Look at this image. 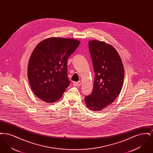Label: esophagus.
<instances>
[{
	"label": "esophagus",
	"mask_w": 153,
	"mask_h": 153,
	"mask_svg": "<svg viewBox=\"0 0 153 153\" xmlns=\"http://www.w3.org/2000/svg\"><path fill=\"white\" fill-rule=\"evenodd\" d=\"M73 85L75 87H79L81 85V82L80 81H78V82H73Z\"/></svg>",
	"instance_id": "34e87169"
}]
</instances>
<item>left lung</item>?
<instances>
[{
  "label": "left lung",
  "mask_w": 153,
  "mask_h": 153,
  "mask_svg": "<svg viewBox=\"0 0 153 153\" xmlns=\"http://www.w3.org/2000/svg\"><path fill=\"white\" fill-rule=\"evenodd\" d=\"M89 49L95 73L92 92L85 97L87 107L100 111L115 101L123 84L122 59L111 45L97 40L89 41Z\"/></svg>",
  "instance_id": "1"
}]
</instances>
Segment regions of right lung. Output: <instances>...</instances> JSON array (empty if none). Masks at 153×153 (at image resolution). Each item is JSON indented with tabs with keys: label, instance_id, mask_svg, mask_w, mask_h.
Instances as JSON below:
<instances>
[{
	"label": "right lung",
	"instance_id": "obj_1",
	"mask_svg": "<svg viewBox=\"0 0 153 153\" xmlns=\"http://www.w3.org/2000/svg\"><path fill=\"white\" fill-rule=\"evenodd\" d=\"M80 41L51 37L39 42L30 57L27 76L34 94L42 101L60 99L71 82L67 76V61Z\"/></svg>",
	"mask_w": 153,
	"mask_h": 153
}]
</instances>
